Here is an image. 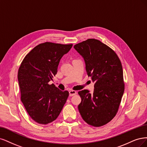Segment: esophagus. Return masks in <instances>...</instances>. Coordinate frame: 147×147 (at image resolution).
<instances>
[{"label":"esophagus","mask_w":147,"mask_h":147,"mask_svg":"<svg viewBox=\"0 0 147 147\" xmlns=\"http://www.w3.org/2000/svg\"><path fill=\"white\" fill-rule=\"evenodd\" d=\"M76 93H77V92H76V91H74V90H69V94L70 96H74V95H75V94H76Z\"/></svg>","instance_id":"1"}]
</instances>
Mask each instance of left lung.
Returning a JSON list of instances; mask_svg holds the SVG:
<instances>
[{
	"mask_svg": "<svg viewBox=\"0 0 147 147\" xmlns=\"http://www.w3.org/2000/svg\"><path fill=\"white\" fill-rule=\"evenodd\" d=\"M74 48L84 58L94 88L93 93L87 90L78 92L80 114L90 125L103 126L115 116L124 93L121 61L114 51L98 40L88 39Z\"/></svg>",
	"mask_w": 147,
	"mask_h": 147,
	"instance_id": "obj_1",
	"label": "left lung"
}]
</instances>
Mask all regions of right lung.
<instances>
[{"instance_id":"obj_1","label":"right lung","mask_w":147,"mask_h":147,"mask_svg":"<svg viewBox=\"0 0 147 147\" xmlns=\"http://www.w3.org/2000/svg\"><path fill=\"white\" fill-rule=\"evenodd\" d=\"M72 46L50 42L40 44L25 57L19 68L21 101L30 117L40 124L56 120L69 96L68 91L48 83L57 73L60 59Z\"/></svg>"}]
</instances>
